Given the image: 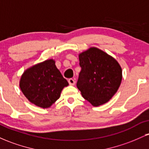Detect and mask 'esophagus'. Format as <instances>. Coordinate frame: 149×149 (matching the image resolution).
Masks as SVG:
<instances>
[{"label":"esophagus","instance_id":"1","mask_svg":"<svg viewBox=\"0 0 149 149\" xmlns=\"http://www.w3.org/2000/svg\"><path fill=\"white\" fill-rule=\"evenodd\" d=\"M68 82H69V85H74L75 83H76V81H75V80L73 79V78H69V80H68Z\"/></svg>","mask_w":149,"mask_h":149}]
</instances>
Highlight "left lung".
Wrapping results in <instances>:
<instances>
[{"mask_svg":"<svg viewBox=\"0 0 149 149\" xmlns=\"http://www.w3.org/2000/svg\"><path fill=\"white\" fill-rule=\"evenodd\" d=\"M81 71L77 88L93 107L109 102L117 92L123 74L117 60L107 52L91 47L78 54Z\"/></svg>","mask_w":149,"mask_h":149,"instance_id":"left-lung-1","label":"left lung"}]
</instances>
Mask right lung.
Masks as SVG:
<instances>
[{"mask_svg":"<svg viewBox=\"0 0 149 149\" xmlns=\"http://www.w3.org/2000/svg\"><path fill=\"white\" fill-rule=\"evenodd\" d=\"M69 85L53 59L34 64L22 73L19 88L31 103L47 109L60 97L61 92Z\"/></svg>","mask_w":149,"mask_h":149,"instance_id":"right-lung-1","label":"right lung"}]
</instances>
